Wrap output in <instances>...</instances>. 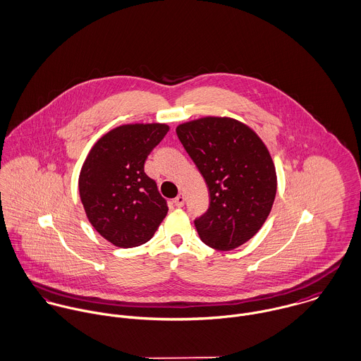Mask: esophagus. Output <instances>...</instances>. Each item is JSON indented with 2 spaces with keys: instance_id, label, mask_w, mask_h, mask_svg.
<instances>
[{
  "instance_id": "34e87169",
  "label": "esophagus",
  "mask_w": 361,
  "mask_h": 361,
  "mask_svg": "<svg viewBox=\"0 0 361 361\" xmlns=\"http://www.w3.org/2000/svg\"><path fill=\"white\" fill-rule=\"evenodd\" d=\"M173 203H175L176 207H182V206L185 204V196H183V195H178V196L175 197Z\"/></svg>"
}]
</instances>
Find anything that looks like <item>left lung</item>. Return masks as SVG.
I'll use <instances>...</instances> for the list:
<instances>
[{
  "instance_id": "obj_1",
  "label": "left lung",
  "mask_w": 361,
  "mask_h": 361,
  "mask_svg": "<svg viewBox=\"0 0 361 361\" xmlns=\"http://www.w3.org/2000/svg\"><path fill=\"white\" fill-rule=\"evenodd\" d=\"M178 138L204 178L210 204L195 220L200 240L233 250L264 224L277 189L271 157L257 134L230 118H203L176 127Z\"/></svg>"
}]
</instances>
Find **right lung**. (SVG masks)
<instances>
[{
	"label": "right lung",
	"instance_id": "obj_1",
	"mask_svg": "<svg viewBox=\"0 0 361 361\" xmlns=\"http://www.w3.org/2000/svg\"><path fill=\"white\" fill-rule=\"evenodd\" d=\"M166 124H126L106 133L90 151L80 173V196L92 227L119 247L151 240L168 213L166 200L144 172Z\"/></svg>",
	"mask_w": 361,
	"mask_h": 361
}]
</instances>
